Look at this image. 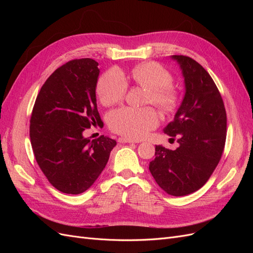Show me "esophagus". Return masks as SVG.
<instances>
[{"mask_svg": "<svg viewBox=\"0 0 253 253\" xmlns=\"http://www.w3.org/2000/svg\"><path fill=\"white\" fill-rule=\"evenodd\" d=\"M118 142L120 143H138L139 140H135V139H129V138H126V137H119L118 138Z\"/></svg>", "mask_w": 253, "mask_h": 253, "instance_id": "1", "label": "esophagus"}]
</instances>
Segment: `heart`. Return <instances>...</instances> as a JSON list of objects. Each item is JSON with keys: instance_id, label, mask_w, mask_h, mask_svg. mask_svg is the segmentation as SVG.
Listing matches in <instances>:
<instances>
[{"instance_id": "obj_1", "label": "heart", "mask_w": 253, "mask_h": 253, "mask_svg": "<svg viewBox=\"0 0 253 253\" xmlns=\"http://www.w3.org/2000/svg\"><path fill=\"white\" fill-rule=\"evenodd\" d=\"M131 78L139 85L149 89L147 103L154 104L163 112H170L177 105L179 93L172 85L173 75L158 62L137 65L129 73ZM127 90V82L116 68L104 73L98 81L97 94L104 105L121 101ZM155 109L120 108L109 114V126L112 131L126 138L138 139L158 126Z\"/></svg>"}]
</instances>
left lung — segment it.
Wrapping results in <instances>:
<instances>
[{
	"label": "left lung",
	"mask_w": 253,
	"mask_h": 253,
	"mask_svg": "<svg viewBox=\"0 0 253 253\" xmlns=\"http://www.w3.org/2000/svg\"><path fill=\"white\" fill-rule=\"evenodd\" d=\"M172 58L182 70L186 94L165 133L179 147L172 151L156 145L149 170L168 194L183 196L201 189L217 167L226 142L227 115L208 72L190 57Z\"/></svg>",
	"instance_id": "1"
}]
</instances>
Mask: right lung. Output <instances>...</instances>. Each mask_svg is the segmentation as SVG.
Segmentation results:
<instances>
[{
    "mask_svg": "<svg viewBox=\"0 0 253 253\" xmlns=\"http://www.w3.org/2000/svg\"><path fill=\"white\" fill-rule=\"evenodd\" d=\"M98 62L75 59L60 66L42 85L30 117L29 136L36 160L50 185L66 194L86 191L108 164L116 141L83 136L102 126L97 110Z\"/></svg>",
    "mask_w": 253,
    "mask_h": 253,
    "instance_id": "obj_1",
    "label": "right lung"
}]
</instances>
